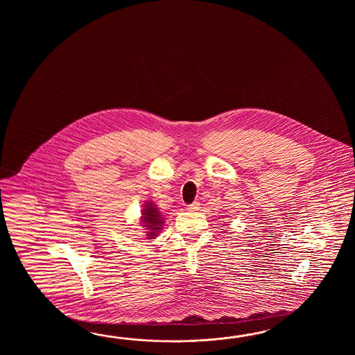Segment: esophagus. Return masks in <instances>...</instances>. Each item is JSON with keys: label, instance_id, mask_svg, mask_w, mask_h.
Returning a JSON list of instances; mask_svg holds the SVG:
<instances>
[{"label": "esophagus", "instance_id": "obj_1", "mask_svg": "<svg viewBox=\"0 0 355 355\" xmlns=\"http://www.w3.org/2000/svg\"><path fill=\"white\" fill-rule=\"evenodd\" d=\"M199 205H200L199 202H194V203L189 204L187 209H188L189 211H196L199 209Z\"/></svg>", "mask_w": 355, "mask_h": 355}]
</instances>
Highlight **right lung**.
Segmentation results:
<instances>
[{
    "label": "right lung",
    "mask_w": 355,
    "mask_h": 355,
    "mask_svg": "<svg viewBox=\"0 0 355 355\" xmlns=\"http://www.w3.org/2000/svg\"><path fill=\"white\" fill-rule=\"evenodd\" d=\"M144 209H142V223L144 226L147 228V237L150 239H155L157 236V232H159V230L162 228V217H161V213L157 211V208L153 205V203L144 204Z\"/></svg>",
    "instance_id": "1"
}]
</instances>
